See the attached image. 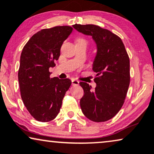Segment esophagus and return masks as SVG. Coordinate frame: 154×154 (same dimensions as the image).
I'll list each match as a JSON object with an SVG mask.
<instances>
[{
    "instance_id": "34e87169",
    "label": "esophagus",
    "mask_w": 154,
    "mask_h": 154,
    "mask_svg": "<svg viewBox=\"0 0 154 154\" xmlns=\"http://www.w3.org/2000/svg\"><path fill=\"white\" fill-rule=\"evenodd\" d=\"M71 82H72V85H79V81H77V80H75V79H73L72 81H71Z\"/></svg>"
}]
</instances>
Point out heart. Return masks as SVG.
Listing matches in <instances>:
<instances>
[{"label": "heart", "mask_w": 154, "mask_h": 154, "mask_svg": "<svg viewBox=\"0 0 154 154\" xmlns=\"http://www.w3.org/2000/svg\"><path fill=\"white\" fill-rule=\"evenodd\" d=\"M78 41H83V40H82V39H79V40H78Z\"/></svg>", "instance_id": "heart-1"}]
</instances>
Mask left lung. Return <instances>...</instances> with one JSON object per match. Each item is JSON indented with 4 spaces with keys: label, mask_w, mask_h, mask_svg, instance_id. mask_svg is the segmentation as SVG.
<instances>
[{
    "label": "left lung",
    "mask_w": 154,
    "mask_h": 154,
    "mask_svg": "<svg viewBox=\"0 0 154 154\" xmlns=\"http://www.w3.org/2000/svg\"><path fill=\"white\" fill-rule=\"evenodd\" d=\"M73 27L92 36L97 45L92 64L97 85L92 90L87 83H79L84 91L80 101L81 110L90 121H109L125 102L130 81L129 57L121 38L111 31L94 24H75Z\"/></svg>",
    "instance_id": "left-lung-1"
}]
</instances>
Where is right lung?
<instances>
[{
  "label": "right lung",
  "mask_w": 154,
  "mask_h": 154,
  "mask_svg": "<svg viewBox=\"0 0 154 154\" xmlns=\"http://www.w3.org/2000/svg\"><path fill=\"white\" fill-rule=\"evenodd\" d=\"M69 26L45 29L32 35L20 57L18 80L22 101L38 121L49 122L60 112L63 98L70 88V79L50 78L63 42L72 32Z\"/></svg>",
  "instance_id": "1"
}]
</instances>
